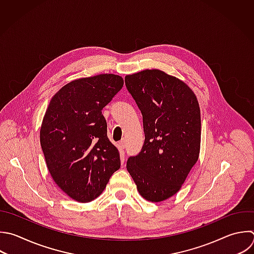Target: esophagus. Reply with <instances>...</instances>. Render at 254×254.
<instances>
[{"mask_svg": "<svg viewBox=\"0 0 254 254\" xmlns=\"http://www.w3.org/2000/svg\"><path fill=\"white\" fill-rule=\"evenodd\" d=\"M119 144H120V146H121L122 148H125V139H122V140L119 142Z\"/></svg>", "mask_w": 254, "mask_h": 254, "instance_id": "esophagus-1", "label": "esophagus"}]
</instances>
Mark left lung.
Segmentation results:
<instances>
[{
  "label": "left lung",
  "instance_id": "1",
  "mask_svg": "<svg viewBox=\"0 0 254 254\" xmlns=\"http://www.w3.org/2000/svg\"><path fill=\"white\" fill-rule=\"evenodd\" d=\"M125 84L143 116L145 141L127 161L139 193L159 202L177 193L200 149V110L192 90L159 69L126 75Z\"/></svg>",
  "mask_w": 254,
  "mask_h": 254
}]
</instances>
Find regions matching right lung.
Segmentation results:
<instances>
[{"label":"right lung","mask_w":254,"mask_h":254,"mask_svg":"<svg viewBox=\"0 0 254 254\" xmlns=\"http://www.w3.org/2000/svg\"><path fill=\"white\" fill-rule=\"evenodd\" d=\"M123 84L121 76L111 73L72 80L54 95L46 111L40 138L48 169L76 201L99 196L120 168L102 109Z\"/></svg>","instance_id":"obj_1"}]
</instances>
